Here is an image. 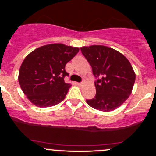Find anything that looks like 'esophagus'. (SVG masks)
<instances>
[{
	"instance_id": "1",
	"label": "esophagus",
	"mask_w": 156,
	"mask_h": 156,
	"mask_svg": "<svg viewBox=\"0 0 156 156\" xmlns=\"http://www.w3.org/2000/svg\"><path fill=\"white\" fill-rule=\"evenodd\" d=\"M78 85H79V86H82V85H83V83H78Z\"/></svg>"
}]
</instances>
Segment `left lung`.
Segmentation results:
<instances>
[{"instance_id":"obj_1","label":"left lung","mask_w":156,"mask_h":156,"mask_svg":"<svg viewBox=\"0 0 156 156\" xmlns=\"http://www.w3.org/2000/svg\"><path fill=\"white\" fill-rule=\"evenodd\" d=\"M98 77L94 83L96 95L87 100L88 105L101 112H112L119 108L129 98L136 79V73L128 58L119 51L103 45L80 48Z\"/></svg>"}]
</instances>
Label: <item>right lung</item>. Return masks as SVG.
<instances>
[{
    "instance_id": "obj_1",
    "label": "right lung",
    "mask_w": 156,
    "mask_h": 156,
    "mask_svg": "<svg viewBox=\"0 0 156 156\" xmlns=\"http://www.w3.org/2000/svg\"><path fill=\"white\" fill-rule=\"evenodd\" d=\"M62 43L41 46L23 60L18 80L22 91L34 105L51 107L63 101L70 87L64 82L65 65L79 51Z\"/></svg>"
}]
</instances>
